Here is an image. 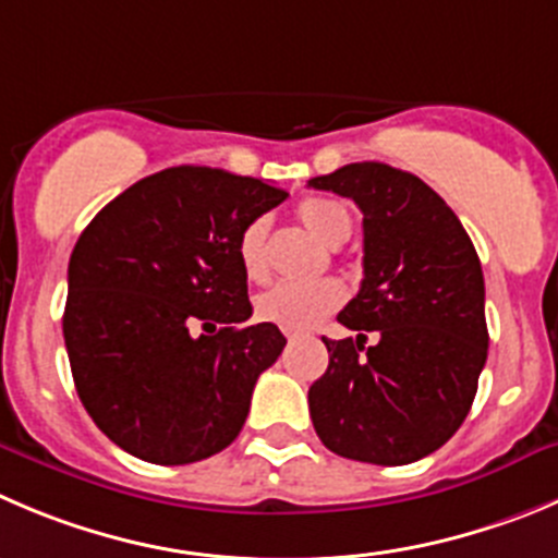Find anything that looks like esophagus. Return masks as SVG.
<instances>
[{
  "label": "esophagus",
  "instance_id": "34e87169",
  "mask_svg": "<svg viewBox=\"0 0 558 558\" xmlns=\"http://www.w3.org/2000/svg\"><path fill=\"white\" fill-rule=\"evenodd\" d=\"M284 337H288L290 342H293V339H299V331H284Z\"/></svg>",
  "mask_w": 558,
  "mask_h": 558
}]
</instances>
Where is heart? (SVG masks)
<instances>
[{"label": "heart", "instance_id": "1", "mask_svg": "<svg viewBox=\"0 0 558 558\" xmlns=\"http://www.w3.org/2000/svg\"><path fill=\"white\" fill-rule=\"evenodd\" d=\"M299 219L317 241L326 246H339L348 241L350 230H353V216L337 199H306L299 208ZM268 235L270 225L268 219H254L243 227L241 238H238V263H241L243 276L248 282H263L268 276ZM342 288L337 282H317L310 288H299V284H274L265 293L257 295L254 301V315L263 323H274L288 331H301V328H312L337 312L342 306Z\"/></svg>", "mask_w": 558, "mask_h": 558}]
</instances>
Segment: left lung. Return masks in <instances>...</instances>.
<instances>
[{"label": "left lung", "instance_id": "1", "mask_svg": "<svg viewBox=\"0 0 558 558\" xmlns=\"http://www.w3.org/2000/svg\"><path fill=\"white\" fill-rule=\"evenodd\" d=\"M310 185L364 214L362 290L337 317L355 339L323 337L328 369L310 386L315 433L362 463L427 458L469 416L487 359L474 243L424 180L389 163H348Z\"/></svg>", "mask_w": 558, "mask_h": 558}]
</instances>
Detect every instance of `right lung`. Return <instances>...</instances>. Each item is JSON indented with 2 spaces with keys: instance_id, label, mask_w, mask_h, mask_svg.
Returning a JSON list of instances; mask_svg holds the SVG:
<instances>
[{
  "instance_id": "add662e5",
  "label": "right lung",
  "mask_w": 558,
  "mask_h": 558,
  "mask_svg": "<svg viewBox=\"0 0 558 558\" xmlns=\"http://www.w3.org/2000/svg\"><path fill=\"white\" fill-rule=\"evenodd\" d=\"M288 191L172 167L114 196L68 263L62 317L78 400L134 458L185 465L230 447L288 339L248 320L238 238ZM196 325L203 335H194Z\"/></svg>"
}]
</instances>
